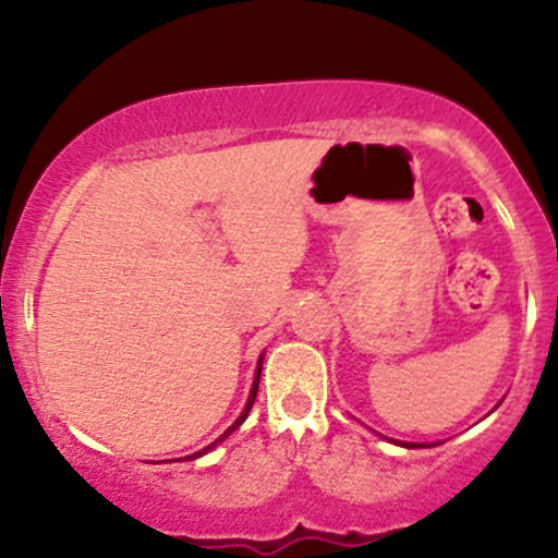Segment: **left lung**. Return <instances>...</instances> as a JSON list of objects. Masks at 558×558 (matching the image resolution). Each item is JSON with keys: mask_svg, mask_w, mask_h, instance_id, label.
Listing matches in <instances>:
<instances>
[{"mask_svg": "<svg viewBox=\"0 0 558 558\" xmlns=\"http://www.w3.org/2000/svg\"><path fill=\"white\" fill-rule=\"evenodd\" d=\"M401 446H407V448H414V446H412V444H401Z\"/></svg>", "mask_w": 558, "mask_h": 558, "instance_id": "left-lung-1", "label": "left lung"}]
</instances>
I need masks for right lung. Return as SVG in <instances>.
Here are the masks:
<instances>
[{
    "mask_svg": "<svg viewBox=\"0 0 558 558\" xmlns=\"http://www.w3.org/2000/svg\"><path fill=\"white\" fill-rule=\"evenodd\" d=\"M259 373H262V356H259V364H257V377H254V386H252V393H248V401H246V407H243L241 417H239V420H235V422H233V425H230V427H228V430H226V433H222V435H220V438H217V440H215V444H209L207 448H202V451L191 453V457H185V459H198V457H204V453H207V451H213V448H215L217 444H222V440H226V438H228V435H230V433H233V430H235V427H239V425H241V422L248 417V412H252V403H254V399H257V388H259Z\"/></svg>",
    "mask_w": 558,
    "mask_h": 558,
    "instance_id": "right-lung-1",
    "label": "right lung"
}]
</instances>
